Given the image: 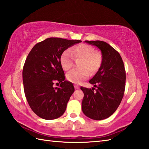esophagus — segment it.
I'll return each instance as SVG.
<instances>
[{
  "label": "esophagus",
  "instance_id": "34e87169",
  "mask_svg": "<svg viewBox=\"0 0 149 149\" xmlns=\"http://www.w3.org/2000/svg\"><path fill=\"white\" fill-rule=\"evenodd\" d=\"M74 87H75V89H78V88H79V86L78 85H77V84H75V85H74Z\"/></svg>",
  "mask_w": 149,
  "mask_h": 149
}]
</instances>
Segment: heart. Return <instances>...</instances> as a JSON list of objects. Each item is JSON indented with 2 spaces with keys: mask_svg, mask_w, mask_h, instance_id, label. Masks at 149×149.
<instances>
[{
  "mask_svg": "<svg viewBox=\"0 0 149 149\" xmlns=\"http://www.w3.org/2000/svg\"><path fill=\"white\" fill-rule=\"evenodd\" d=\"M71 53L75 59H81L79 69L73 70L66 75L67 79L73 83L79 84L89 77L90 72L95 74L99 71L103 63V55L100 51H95L94 48L87 44H79L71 49ZM68 50L62 53L59 62L66 71L70 70L74 65L72 58Z\"/></svg>",
  "mask_w": 149,
  "mask_h": 149,
  "instance_id": "heart-1",
  "label": "heart"
}]
</instances>
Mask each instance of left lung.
<instances>
[{"mask_svg": "<svg viewBox=\"0 0 149 149\" xmlns=\"http://www.w3.org/2000/svg\"><path fill=\"white\" fill-rule=\"evenodd\" d=\"M85 42L101 50L103 63L89 81L97 89L81 87L84 93L82 110L91 119L104 120L115 112L122 100L126 79L124 64L120 54L106 42L99 40Z\"/></svg>", "mask_w": 149, "mask_h": 149, "instance_id": "1", "label": "left lung"}]
</instances>
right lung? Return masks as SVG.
<instances>
[{"instance_id": "right-lung-1", "label": "right lung", "mask_w": 149, "mask_h": 149, "mask_svg": "<svg viewBox=\"0 0 149 149\" xmlns=\"http://www.w3.org/2000/svg\"><path fill=\"white\" fill-rule=\"evenodd\" d=\"M81 40L49 38L36 43L25 61L22 77L25 95L33 111L40 118L54 120L65 113L74 85L65 81L60 64L62 53ZM61 83L59 88L53 86Z\"/></svg>"}]
</instances>
